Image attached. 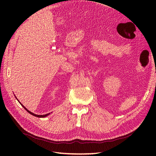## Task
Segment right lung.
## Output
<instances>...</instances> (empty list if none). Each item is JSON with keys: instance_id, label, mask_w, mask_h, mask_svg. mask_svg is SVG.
<instances>
[{"instance_id": "right-lung-1", "label": "right lung", "mask_w": 156, "mask_h": 156, "mask_svg": "<svg viewBox=\"0 0 156 156\" xmlns=\"http://www.w3.org/2000/svg\"><path fill=\"white\" fill-rule=\"evenodd\" d=\"M17 99V98H16ZM18 101H19V100H18ZM19 102H20V101H19ZM20 104L22 105V107H23V108H25V109L28 112H29V113H30V114H31L32 115H33V116H36V117H39V118H44V117H46V116H48V115H50V113H48V114H46V115H36V114H34V113H33V112H30V111H29V110H28L27 109V108H26V107L24 106V105H22L21 104V103H20Z\"/></svg>"}]
</instances>
